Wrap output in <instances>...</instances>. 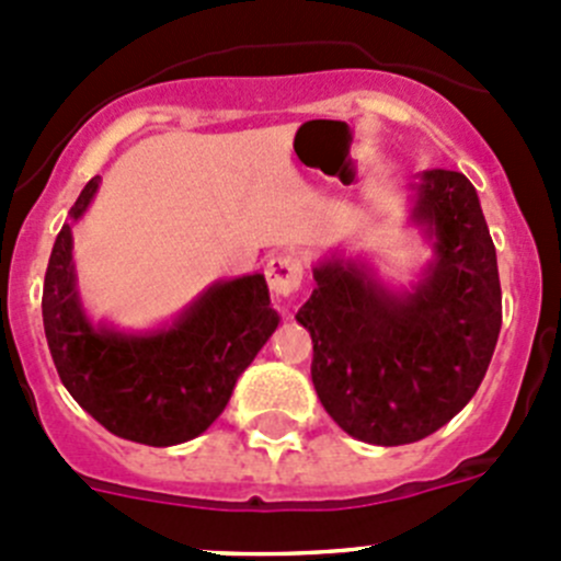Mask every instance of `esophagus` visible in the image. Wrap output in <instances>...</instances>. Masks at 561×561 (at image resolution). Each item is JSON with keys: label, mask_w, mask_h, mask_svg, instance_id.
<instances>
[{"label": "esophagus", "mask_w": 561, "mask_h": 561, "mask_svg": "<svg viewBox=\"0 0 561 561\" xmlns=\"http://www.w3.org/2000/svg\"><path fill=\"white\" fill-rule=\"evenodd\" d=\"M265 279H268V287L274 296H293L298 293L304 282V263L298 254L293 252H279L268 260L265 265Z\"/></svg>", "instance_id": "esophagus-1"}]
</instances>
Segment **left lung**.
<instances>
[{"instance_id": "1", "label": "left lung", "mask_w": 561, "mask_h": 561, "mask_svg": "<svg viewBox=\"0 0 561 561\" xmlns=\"http://www.w3.org/2000/svg\"><path fill=\"white\" fill-rule=\"evenodd\" d=\"M410 186V219L434 249L421 279L393 290L364 260L331 254L296 314L312 333V382L328 415L386 448L428 437L467 407L502 328L496 249L474 186L443 168Z\"/></svg>"}]
</instances>
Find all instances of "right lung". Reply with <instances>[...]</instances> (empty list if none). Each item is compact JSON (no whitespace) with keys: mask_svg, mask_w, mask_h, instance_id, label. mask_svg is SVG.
Masks as SVG:
<instances>
[{"mask_svg":"<svg viewBox=\"0 0 561 561\" xmlns=\"http://www.w3.org/2000/svg\"><path fill=\"white\" fill-rule=\"evenodd\" d=\"M100 190L94 175L50 252L43 325L50 358L72 399L116 437L168 448L206 432L236 380L279 325L263 274L214 282L171 325L127 333L92 322L78 296L72 225Z\"/></svg>","mask_w":561,"mask_h":561,"instance_id":"1","label":"right lung"}]
</instances>
